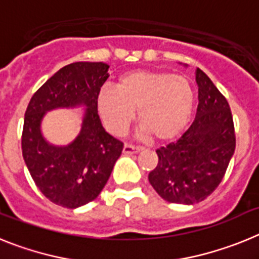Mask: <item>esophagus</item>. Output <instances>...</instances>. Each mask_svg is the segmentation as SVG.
Returning <instances> with one entry per match:
<instances>
[{"label":"esophagus","mask_w":259,"mask_h":259,"mask_svg":"<svg viewBox=\"0 0 259 259\" xmlns=\"http://www.w3.org/2000/svg\"><path fill=\"white\" fill-rule=\"evenodd\" d=\"M141 150V148L139 146H134V145H130V144H125L124 148H123V153L127 155H131V154H136Z\"/></svg>","instance_id":"34e87169"}]
</instances>
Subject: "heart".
Listing matches in <instances>:
<instances>
[{"label": "heart", "mask_w": 259, "mask_h": 259, "mask_svg": "<svg viewBox=\"0 0 259 259\" xmlns=\"http://www.w3.org/2000/svg\"><path fill=\"white\" fill-rule=\"evenodd\" d=\"M194 91L187 77L168 71L135 70L122 75L116 89L102 88L96 106L105 127L124 135L135 119L143 136L167 143L184 132L192 118Z\"/></svg>", "instance_id": "heart-1"}]
</instances>
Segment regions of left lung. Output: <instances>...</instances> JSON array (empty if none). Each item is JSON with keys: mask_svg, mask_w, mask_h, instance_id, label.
<instances>
[{"mask_svg": "<svg viewBox=\"0 0 259 259\" xmlns=\"http://www.w3.org/2000/svg\"><path fill=\"white\" fill-rule=\"evenodd\" d=\"M198 106L191 127L176 143L157 149L158 164L148 179L163 200L193 205L223 179L236 137L230 105L202 70H196Z\"/></svg>", "mask_w": 259, "mask_h": 259, "instance_id": "left-lung-1", "label": "left lung"}]
</instances>
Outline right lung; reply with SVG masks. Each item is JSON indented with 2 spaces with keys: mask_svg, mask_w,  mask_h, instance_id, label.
Here are the masks:
<instances>
[{
  "mask_svg": "<svg viewBox=\"0 0 259 259\" xmlns=\"http://www.w3.org/2000/svg\"><path fill=\"white\" fill-rule=\"evenodd\" d=\"M104 62H75L57 71L41 85L24 115L22 152L32 179L48 200L76 209L101 193L123 143L105 131L96 97L109 77ZM85 107L80 132L67 146L50 144L40 123L48 111Z\"/></svg>",
  "mask_w": 259,
  "mask_h": 259,
  "instance_id": "obj_1",
  "label": "right lung"
}]
</instances>
